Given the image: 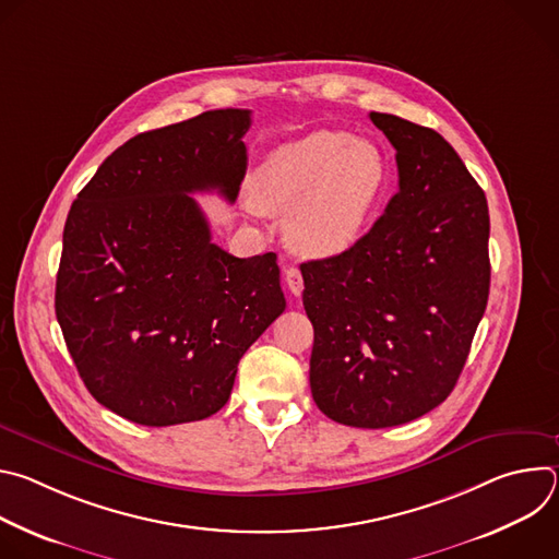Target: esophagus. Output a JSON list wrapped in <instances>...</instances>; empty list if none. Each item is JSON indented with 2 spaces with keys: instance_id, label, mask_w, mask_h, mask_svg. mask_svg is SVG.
Returning a JSON list of instances; mask_svg holds the SVG:
<instances>
[{
  "instance_id": "obj_1",
  "label": "esophagus",
  "mask_w": 559,
  "mask_h": 559,
  "mask_svg": "<svg viewBox=\"0 0 559 559\" xmlns=\"http://www.w3.org/2000/svg\"><path fill=\"white\" fill-rule=\"evenodd\" d=\"M285 283H287V287L294 296L302 294V274H300L298 267H287L285 270Z\"/></svg>"
}]
</instances>
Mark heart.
Returning <instances> with one entry per match:
<instances>
[{
	"instance_id": "1",
	"label": "heart",
	"mask_w": 559,
	"mask_h": 559,
	"mask_svg": "<svg viewBox=\"0 0 559 559\" xmlns=\"http://www.w3.org/2000/svg\"><path fill=\"white\" fill-rule=\"evenodd\" d=\"M389 186L382 150L341 130H313L272 150L254 175V197L287 210V241L302 254L334 257L356 246Z\"/></svg>"
}]
</instances>
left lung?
Returning a JSON list of instances; mask_svg holds the SVG:
<instances>
[{
  "label": "left lung",
  "mask_w": 559,
  "mask_h": 559,
  "mask_svg": "<svg viewBox=\"0 0 559 559\" xmlns=\"http://www.w3.org/2000/svg\"><path fill=\"white\" fill-rule=\"evenodd\" d=\"M369 119L395 147L397 192L356 246L300 272L313 403L384 429L436 409L460 378L489 298V205L436 130Z\"/></svg>",
  "instance_id": "obj_1"
}]
</instances>
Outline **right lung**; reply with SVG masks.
Here are the masks:
<instances>
[{"instance_id":"1","label":"right lung","mask_w":559,"mask_h":559,"mask_svg":"<svg viewBox=\"0 0 559 559\" xmlns=\"http://www.w3.org/2000/svg\"><path fill=\"white\" fill-rule=\"evenodd\" d=\"M252 112L225 108L117 147L63 227L55 311L74 367L117 416L170 427L216 414L238 360L285 311L276 254L212 243L190 197L236 201Z\"/></svg>"}]
</instances>
